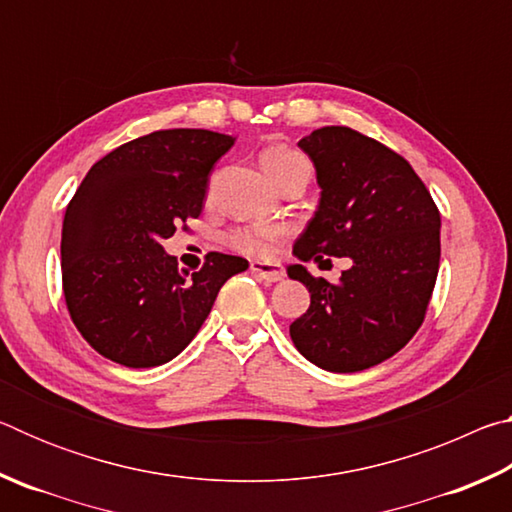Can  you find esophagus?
I'll return each instance as SVG.
<instances>
[{"mask_svg":"<svg viewBox=\"0 0 512 512\" xmlns=\"http://www.w3.org/2000/svg\"><path fill=\"white\" fill-rule=\"evenodd\" d=\"M250 271H253L257 277H262L264 282H277L284 277V268L277 262H253L250 264Z\"/></svg>","mask_w":512,"mask_h":512,"instance_id":"34e87169","label":"esophagus"}]
</instances>
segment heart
Segmentation results:
<instances>
[{
  "label": "heart",
  "mask_w": 512,
  "mask_h": 512,
  "mask_svg": "<svg viewBox=\"0 0 512 512\" xmlns=\"http://www.w3.org/2000/svg\"><path fill=\"white\" fill-rule=\"evenodd\" d=\"M264 171L275 185L296 176L300 171H311V162L305 153L291 149L287 144H271L259 155ZM282 237V228L275 223H246L237 225L228 232V246L248 257H266L273 253L277 239Z\"/></svg>",
  "instance_id": "heart-1"
}]
</instances>
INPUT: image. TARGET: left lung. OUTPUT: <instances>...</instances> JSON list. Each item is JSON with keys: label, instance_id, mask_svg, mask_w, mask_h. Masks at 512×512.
I'll return each instance as SVG.
<instances>
[{"label": "left lung", "instance_id": "1", "mask_svg": "<svg viewBox=\"0 0 512 512\" xmlns=\"http://www.w3.org/2000/svg\"><path fill=\"white\" fill-rule=\"evenodd\" d=\"M298 146L316 167L320 203L293 253L302 262L350 257L352 266L336 284L302 264L287 268L311 293L291 341L323 370H366L422 325L438 277L440 212L411 164L372 137L325 126Z\"/></svg>", "mask_w": 512, "mask_h": 512}]
</instances>
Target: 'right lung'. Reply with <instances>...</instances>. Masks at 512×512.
Instances as JSON below:
<instances>
[{
    "instance_id": "add662e5",
    "label": "right lung",
    "mask_w": 512,
    "mask_h": 512,
    "mask_svg": "<svg viewBox=\"0 0 512 512\" xmlns=\"http://www.w3.org/2000/svg\"><path fill=\"white\" fill-rule=\"evenodd\" d=\"M235 137L203 128L155 131L121 144L83 178L60 239L63 293L76 329L101 357L155 368L183 352L244 257L207 253L180 271L162 241L198 219L216 160Z\"/></svg>"
}]
</instances>
